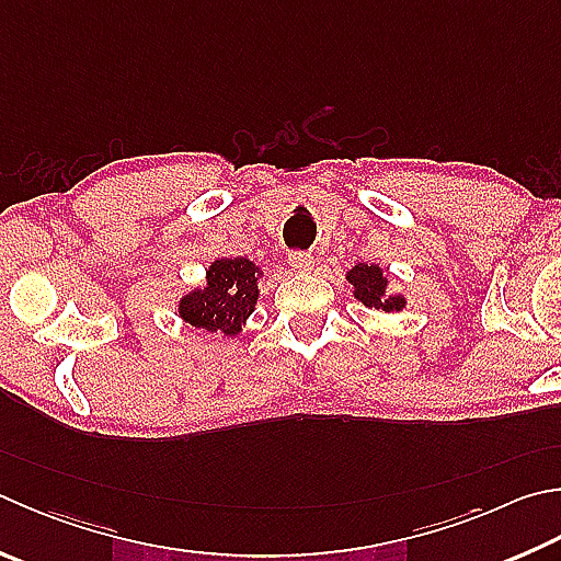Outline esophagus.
<instances>
[{"instance_id":"1","label":"esophagus","mask_w":561,"mask_h":561,"mask_svg":"<svg viewBox=\"0 0 561 561\" xmlns=\"http://www.w3.org/2000/svg\"><path fill=\"white\" fill-rule=\"evenodd\" d=\"M289 264L299 272H309L313 267V254L307 250H291L289 252Z\"/></svg>"}]
</instances>
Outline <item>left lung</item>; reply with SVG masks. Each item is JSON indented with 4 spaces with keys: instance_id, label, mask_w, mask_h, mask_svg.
<instances>
[{
    "instance_id": "obj_1",
    "label": "left lung",
    "mask_w": 561,
    "mask_h": 561,
    "mask_svg": "<svg viewBox=\"0 0 561 561\" xmlns=\"http://www.w3.org/2000/svg\"><path fill=\"white\" fill-rule=\"evenodd\" d=\"M348 282L355 287V297H358L365 307H375L382 311H400L404 307V301L400 297H385L387 279L378 264H355L348 272Z\"/></svg>"
}]
</instances>
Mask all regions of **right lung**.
<instances>
[{
    "label": "right lung",
    "instance_id": "obj_1",
    "mask_svg": "<svg viewBox=\"0 0 561 561\" xmlns=\"http://www.w3.org/2000/svg\"><path fill=\"white\" fill-rule=\"evenodd\" d=\"M257 301V267L245 257L216 260L208 270V287L181 299V319L208 333L232 335Z\"/></svg>",
    "mask_w": 561,
    "mask_h": 561
}]
</instances>
